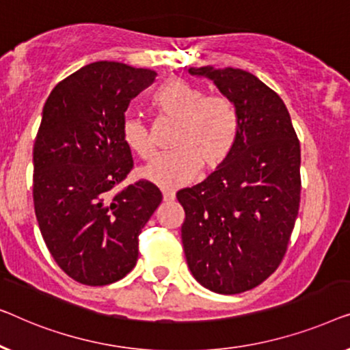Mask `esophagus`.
<instances>
[{
    "instance_id": "34e87169",
    "label": "esophagus",
    "mask_w": 350,
    "mask_h": 350,
    "mask_svg": "<svg viewBox=\"0 0 350 350\" xmlns=\"http://www.w3.org/2000/svg\"><path fill=\"white\" fill-rule=\"evenodd\" d=\"M174 198H176V193L174 191H171V190H168V191H163V201L165 203H170V201H174Z\"/></svg>"
}]
</instances>
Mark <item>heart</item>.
I'll list each match as a JSON object with an SVG mask.
<instances>
[{
  "label": "heart",
  "mask_w": 350,
  "mask_h": 350,
  "mask_svg": "<svg viewBox=\"0 0 350 350\" xmlns=\"http://www.w3.org/2000/svg\"><path fill=\"white\" fill-rule=\"evenodd\" d=\"M152 107L177 128L171 141L174 152L142 171L147 180L161 189H177L193 180L201 168L215 171L230 159L239 131L238 112L230 100L206 95L204 88L185 79H171L154 93ZM120 133L139 159H154L157 149L144 122L126 117Z\"/></svg>",
  "instance_id": "1"
}]
</instances>
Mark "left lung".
<instances>
[{"label": "left lung", "instance_id": "obj_1", "mask_svg": "<svg viewBox=\"0 0 350 350\" xmlns=\"http://www.w3.org/2000/svg\"><path fill=\"white\" fill-rule=\"evenodd\" d=\"M189 72L214 81L233 103L239 131L219 170L176 193L185 211V258L203 287L243 293L268 279L287 252L301 195L299 141L284 101L254 75L213 66Z\"/></svg>", "mask_w": 350, "mask_h": 350}]
</instances>
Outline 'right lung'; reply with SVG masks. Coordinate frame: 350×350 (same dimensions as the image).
I'll list each match as a JSON object with an SVG mask.
<instances>
[{
    "mask_svg": "<svg viewBox=\"0 0 350 350\" xmlns=\"http://www.w3.org/2000/svg\"><path fill=\"white\" fill-rule=\"evenodd\" d=\"M155 71L96 62L58 82L42 109L33 147V203L58 267L83 285L117 282L135 268L141 230L161 191L133 170L120 128L130 101Z\"/></svg>",
    "mask_w": 350,
    "mask_h": 350,
    "instance_id": "obj_1",
    "label": "right lung"
}]
</instances>
